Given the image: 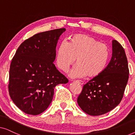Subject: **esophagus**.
Returning a JSON list of instances; mask_svg holds the SVG:
<instances>
[{"label":"esophagus","instance_id":"esophagus-1","mask_svg":"<svg viewBox=\"0 0 135 135\" xmlns=\"http://www.w3.org/2000/svg\"><path fill=\"white\" fill-rule=\"evenodd\" d=\"M76 82L78 83V84H79L80 85H83L84 84V82H82V81H80V80H77Z\"/></svg>","mask_w":135,"mask_h":135}]
</instances>
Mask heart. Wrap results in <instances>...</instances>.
<instances>
[{"label":"heart","instance_id":"1","mask_svg":"<svg viewBox=\"0 0 135 135\" xmlns=\"http://www.w3.org/2000/svg\"><path fill=\"white\" fill-rule=\"evenodd\" d=\"M110 58L109 48L93 37L77 34L69 38L68 43L62 42L56 51V65L67 72L77 59V64L69 74L71 78L99 77L104 73Z\"/></svg>","mask_w":135,"mask_h":135}]
</instances>
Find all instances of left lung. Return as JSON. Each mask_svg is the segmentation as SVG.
I'll return each instance as SVG.
<instances>
[{
    "label": "left lung",
    "mask_w": 135,
    "mask_h": 135,
    "mask_svg": "<svg viewBox=\"0 0 135 135\" xmlns=\"http://www.w3.org/2000/svg\"><path fill=\"white\" fill-rule=\"evenodd\" d=\"M110 61L99 77L83 86L77 103L90 115H103L120 103L128 80V61L124 49L117 40H112Z\"/></svg>",
    "instance_id": "8db88e82"
}]
</instances>
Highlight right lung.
<instances>
[{
  "label": "right lung",
  "instance_id": "right-lung-1",
  "mask_svg": "<svg viewBox=\"0 0 135 135\" xmlns=\"http://www.w3.org/2000/svg\"><path fill=\"white\" fill-rule=\"evenodd\" d=\"M66 29L35 34L22 43L11 62L8 90L11 99L26 114L38 115L47 109L58 84L68 80L55 67L56 47Z\"/></svg>",
  "mask_w": 135,
  "mask_h": 135
}]
</instances>
